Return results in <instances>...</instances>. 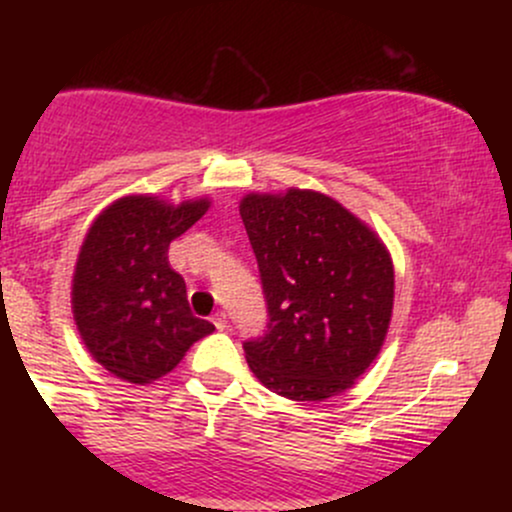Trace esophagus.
<instances>
[{
	"mask_svg": "<svg viewBox=\"0 0 512 512\" xmlns=\"http://www.w3.org/2000/svg\"><path fill=\"white\" fill-rule=\"evenodd\" d=\"M211 322H214L216 330H226V327H228V315L223 313V310H216L214 317H211Z\"/></svg>",
	"mask_w": 512,
	"mask_h": 512,
	"instance_id": "esophagus-1",
	"label": "esophagus"
}]
</instances>
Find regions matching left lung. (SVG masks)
Instances as JSON below:
<instances>
[{
	"label": "left lung",
	"instance_id": "obj_1",
	"mask_svg": "<svg viewBox=\"0 0 512 512\" xmlns=\"http://www.w3.org/2000/svg\"><path fill=\"white\" fill-rule=\"evenodd\" d=\"M240 216L269 308L267 334L243 344L250 370L293 402L342 395L390 330V250L366 221L315 190L250 192Z\"/></svg>",
	"mask_w": 512,
	"mask_h": 512
}]
</instances>
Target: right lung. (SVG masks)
<instances>
[{"label": "right lung", "mask_w": 512, "mask_h": 512, "mask_svg": "<svg viewBox=\"0 0 512 512\" xmlns=\"http://www.w3.org/2000/svg\"><path fill=\"white\" fill-rule=\"evenodd\" d=\"M209 207L207 195L180 204L125 195L88 228L72 276L74 325L93 361L115 378L154 383L214 332L192 315L185 279L168 262L170 243Z\"/></svg>", "instance_id": "obj_1"}]
</instances>
